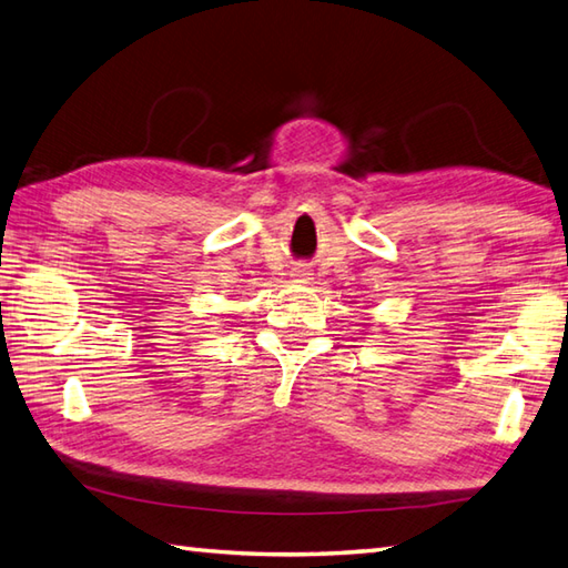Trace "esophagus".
Instances as JSON below:
<instances>
[{"instance_id": "esophagus-1", "label": "esophagus", "mask_w": 568, "mask_h": 568, "mask_svg": "<svg viewBox=\"0 0 568 568\" xmlns=\"http://www.w3.org/2000/svg\"><path fill=\"white\" fill-rule=\"evenodd\" d=\"M298 276H306V274H298Z\"/></svg>"}]
</instances>
